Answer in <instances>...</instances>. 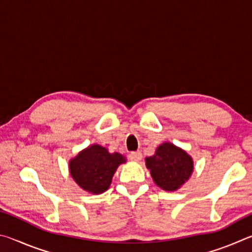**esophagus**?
I'll list each match as a JSON object with an SVG mask.
<instances>
[{
	"label": "esophagus",
	"mask_w": 252,
	"mask_h": 252,
	"mask_svg": "<svg viewBox=\"0 0 252 252\" xmlns=\"http://www.w3.org/2000/svg\"><path fill=\"white\" fill-rule=\"evenodd\" d=\"M129 159L131 161H140L142 159V153L140 151H134V152H131L129 155Z\"/></svg>",
	"instance_id": "esophagus-1"
}]
</instances>
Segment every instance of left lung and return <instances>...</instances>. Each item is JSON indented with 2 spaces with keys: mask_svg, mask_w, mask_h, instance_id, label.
Listing matches in <instances>:
<instances>
[{
  "mask_svg": "<svg viewBox=\"0 0 252 252\" xmlns=\"http://www.w3.org/2000/svg\"><path fill=\"white\" fill-rule=\"evenodd\" d=\"M156 185L165 191H176L190 178L193 161L188 153L170 142L158 147L155 156L146 158Z\"/></svg>",
  "mask_w": 252,
  "mask_h": 252,
  "instance_id": "left-lung-1",
  "label": "left lung"
}]
</instances>
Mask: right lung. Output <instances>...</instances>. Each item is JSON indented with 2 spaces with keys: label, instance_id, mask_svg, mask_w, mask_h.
<instances>
[{
  "label": "right lung",
  "instance_id": "obj_1",
  "mask_svg": "<svg viewBox=\"0 0 252 252\" xmlns=\"http://www.w3.org/2000/svg\"><path fill=\"white\" fill-rule=\"evenodd\" d=\"M126 161L120 153H110L106 148L92 144L70 160V174L83 190L100 194L109 189L114 172Z\"/></svg>",
  "mask_w": 252,
  "mask_h": 252
}]
</instances>
